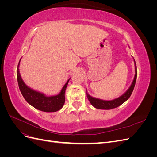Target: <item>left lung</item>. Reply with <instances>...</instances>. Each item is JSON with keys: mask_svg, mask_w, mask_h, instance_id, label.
<instances>
[{"mask_svg": "<svg viewBox=\"0 0 157 157\" xmlns=\"http://www.w3.org/2000/svg\"><path fill=\"white\" fill-rule=\"evenodd\" d=\"M134 63H135L134 78L133 80L132 84L130 85L129 88L126 90V92L124 94H123L120 97H118L115 99H113V100H109V101L103 100V99H101L92 97L91 96H90L86 92L87 98L88 99L89 101L95 108L98 109H106V110H108V109H112L120 106L123 103H124L126 100H128V98L130 97L131 94L133 92V90L134 88L136 81L137 67H136L135 60H134Z\"/></svg>", "mask_w": 157, "mask_h": 157, "instance_id": "8db88e82", "label": "left lung"}]
</instances>
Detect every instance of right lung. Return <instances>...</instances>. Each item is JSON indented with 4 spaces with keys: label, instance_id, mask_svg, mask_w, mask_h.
<instances>
[{
    "label": "right lung",
    "instance_id": "obj_1",
    "mask_svg": "<svg viewBox=\"0 0 157 157\" xmlns=\"http://www.w3.org/2000/svg\"><path fill=\"white\" fill-rule=\"evenodd\" d=\"M20 60L17 65V78L19 88L26 101L38 110L44 112H56L60 110L65 103V90L71 78L65 83L61 92L58 95L47 96L44 94L37 92L27 86L23 82L20 73V69H19Z\"/></svg>",
    "mask_w": 157,
    "mask_h": 157
}]
</instances>
